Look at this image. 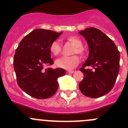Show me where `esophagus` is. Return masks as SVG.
<instances>
[{"label":"esophagus","instance_id":"1","mask_svg":"<svg viewBox=\"0 0 128 128\" xmlns=\"http://www.w3.org/2000/svg\"><path fill=\"white\" fill-rule=\"evenodd\" d=\"M74 70H67L66 71V73L67 74H72V73H74Z\"/></svg>","mask_w":128,"mask_h":128}]
</instances>
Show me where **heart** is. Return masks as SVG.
<instances>
[{"mask_svg":"<svg viewBox=\"0 0 128 128\" xmlns=\"http://www.w3.org/2000/svg\"><path fill=\"white\" fill-rule=\"evenodd\" d=\"M68 42L74 46L72 54H78L82 56L84 53V48L82 47V42L78 37L75 36H70L65 38ZM62 45L58 40L52 42L50 45L49 50L52 55L56 56L62 52ZM80 63V58L78 55L74 54L70 56H63L58 59L56 61V66L64 69H72Z\"/></svg>","mask_w":128,"mask_h":128,"instance_id":"1","label":"heart"}]
</instances>
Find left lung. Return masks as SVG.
I'll return each mask as SVG.
<instances>
[{"label":"left lung","instance_id":"1","mask_svg":"<svg viewBox=\"0 0 128 128\" xmlns=\"http://www.w3.org/2000/svg\"><path fill=\"white\" fill-rule=\"evenodd\" d=\"M79 33L85 38L90 50L80 68L84 75L79 84L80 91L88 98H100L115 84L119 72V51L114 42L99 29L89 28Z\"/></svg>","mask_w":128,"mask_h":128}]
</instances>
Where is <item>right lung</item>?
Segmentation results:
<instances>
[{"instance_id":"obj_1","label":"right lung","mask_w":128,"mask_h":128,"mask_svg":"<svg viewBox=\"0 0 128 128\" xmlns=\"http://www.w3.org/2000/svg\"><path fill=\"white\" fill-rule=\"evenodd\" d=\"M62 32L37 29L26 35L16 49L13 66L19 87L31 97L47 99L56 93L58 78L66 74L63 68L45 66L54 63L50 45Z\"/></svg>"}]
</instances>
